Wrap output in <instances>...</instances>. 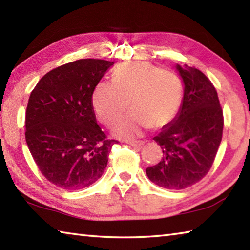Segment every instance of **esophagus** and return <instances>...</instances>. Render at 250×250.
Instances as JSON below:
<instances>
[{
    "label": "esophagus",
    "mask_w": 250,
    "mask_h": 250,
    "mask_svg": "<svg viewBox=\"0 0 250 250\" xmlns=\"http://www.w3.org/2000/svg\"><path fill=\"white\" fill-rule=\"evenodd\" d=\"M126 143L132 146H142L143 145H145V142L143 141H126Z\"/></svg>",
    "instance_id": "34e87169"
}]
</instances>
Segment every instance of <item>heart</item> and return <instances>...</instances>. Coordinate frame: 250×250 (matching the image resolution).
<instances>
[{
    "instance_id": "b5f03b06",
    "label": "heart",
    "mask_w": 250,
    "mask_h": 250,
    "mask_svg": "<svg viewBox=\"0 0 250 250\" xmlns=\"http://www.w3.org/2000/svg\"><path fill=\"white\" fill-rule=\"evenodd\" d=\"M112 78L113 83L103 80L96 84L91 103L98 119L111 125L130 100L132 111L113 126L117 137H138L150 126L163 128L176 117L183 100V83L174 71L147 62H126L113 70Z\"/></svg>"
}]
</instances>
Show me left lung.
<instances>
[{
  "instance_id": "obj_1",
  "label": "left lung",
  "mask_w": 250,
  "mask_h": 250,
  "mask_svg": "<svg viewBox=\"0 0 250 250\" xmlns=\"http://www.w3.org/2000/svg\"><path fill=\"white\" fill-rule=\"evenodd\" d=\"M184 84L176 117L153 138L163 156L146 172L151 182L167 189H183L209 171L223 135V111L217 91L194 67L175 65Z\"/></svg>"
}]
</instances>
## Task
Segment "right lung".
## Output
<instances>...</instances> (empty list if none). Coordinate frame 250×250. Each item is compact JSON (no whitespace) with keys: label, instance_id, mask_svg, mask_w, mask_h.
Instances as JSON below:
<instances>
[{"label":"right lung","instance_id":"obj_1","mask_svg":"<svg viewBox=\"0 0 250 250\" xmlns=\"http://www.w3.org/2000/svg\"><path fill=\"white\" fill-rule=\"evenodd\" d=\"M113 62L79 59L50 70L29 96L25 139L46 179L66 191L91 185L104 174L117 141L97 125L91 97Z\"/></svg>","mask_w":250,"mask_h":250}]
</instances>
